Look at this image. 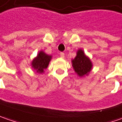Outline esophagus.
Here are the masks:
<instances>
[{"instance_id": "esophagus-1", "label": "esophagus", "mask_w": 122, "mask_h": 122, "mask_svg": "<svg viewBox=\"0 0 122 122\" xmlns=\"http://www.w3.org/2000/svg\"><path fill=\"white\" fill-rule=\"evenodd\" d=\"M60 57H61V58H64V53H63V52H61V53L60 54Z\"/></svg>"}]
</instances>
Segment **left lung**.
Masks as SVG:
<instances>
[{
	"label": "left lung",
	"mask_w": 122,
	"mask_h": 122,
	"mask_svg": "<svg viewBox=\"0 0 122 122\" xmlns=\"http://www.w3.org/2000/svg\"><path fill=\"white\" fill-rule=\"evenodd\" d=\"M72 65L75 72L79 77L87 75L92 68L91 60L86 56L82 49H79L77 51L76 57L72 60Z\"/></svg>",
	"instance_id": "1"
}]
</instances>
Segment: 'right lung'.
I'll return each mask as SVG.
<instances>
[{
    "label": "right lung",
    "mask_w": 122,
    "mask_h": 122,
    "mask_svg": "<svg viewBox=\"0 0 122 122\" xmlns=\"http://www.w3.org/2000/svg\"><path fill=\"white\" fill-rule=\"evenodd\" d=\"M51 59V56L46 54L43 51H41L37 56L32 61V67L36 71V73H44V71L47 68L49 62Z\"/></svg>",
    "instance_id": "obj_1"
}]
</instances>
